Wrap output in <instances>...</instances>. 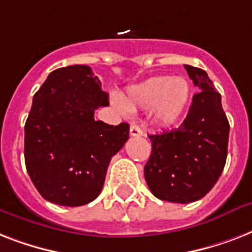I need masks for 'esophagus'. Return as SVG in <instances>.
<instances>
[{
    "label": "esophagus",
    "mask_w": 252,
    "mask_h": 252,
    "mask_svg": "<svg viewBox=\"0 0 252 252\" xmlns=\"http://www.w3.org/2000/svg\"><path fill=\"white\" fill-rule=\"evenodd\" d=\"M129 133H130V136H132V137H141L142 134H144V133H142V130L140 129L137 126H134V124H132V126H130Z\"/></svg>",
    "instance_id": "esophagus-1"
}]
</instances>
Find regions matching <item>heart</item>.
<instances>
[{"label":"heart","mask_w":252,"mask_h":252,"mask_svg":"<svg viewBox=\"0 0 252 252\" xmlns=\"http://www.w3.org/2000/svg\"><path fill=\"white\" fill-rule=\"evenodd\" d=\"M189 99V85L182 77H152L129 87L124 103L114 99L119 110L152 108L153 119L162 126L175 123L183 114Z\"/></svg>","instance_id":"1"}]
</instances>
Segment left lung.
<instances>
[{
    "label": "left lung",
    "mask_w": 252,
    "mask_h": 252,
    "mask_svg": "<svg viewBox=\"0 0 252 252\" xmlns=\"http://www.w3.org/2000/svg\"><path fill=\"white\" fill-rule=\"evenodd\" d=\"M199 93L193 95L178 128L149 134L152 154L144 175L156 197L187 204L211 191L222 174L227 157L229 122L207 72L184 65Z\"/></svg>",
    "instance_id": "left-lung-1"
}]
</instances>
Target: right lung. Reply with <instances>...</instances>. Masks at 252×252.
<instances>
[{
	"label": "right lung",
	"instance_id": "obj_1",
	"mask_svg": "<svg viewBox=\"0 0 252 252\" xmlns=\"http://www.w3.org/2000/svg\"><path fill=\"white\" fill-rule=\"evenodd\" d=\"M87 65L53 70L35 93L25 126V162L43 197L80 207L98 197L111 158L129 138V126L95 120L108 94Z\"/></svg>",
	"mask_w": 252,
	"mask_h": 252
}]
</instances>
